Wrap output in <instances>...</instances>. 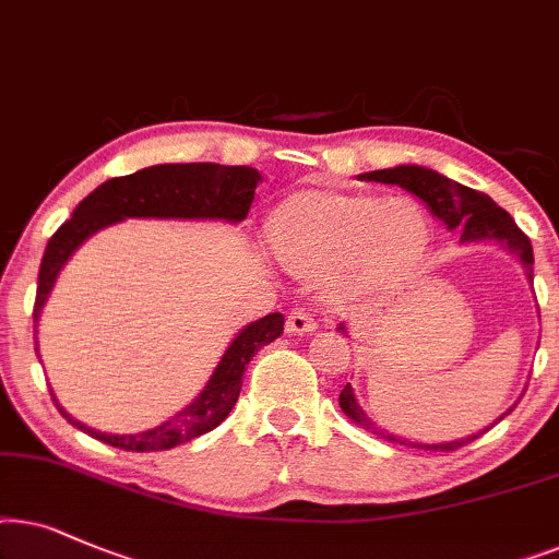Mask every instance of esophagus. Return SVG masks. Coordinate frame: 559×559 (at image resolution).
I'll use <instances>...</instances> for the list:
<instances>
[{
  "instance_id": "1",
  "label": "esophagus",
  "mask_w": 559,
  "mask_h": 559,
  "mask_svg": "<svg viewBox=\"0 0 559 559\" xmlns=\"http://www.w3.org/2000/svg\"><path fill=\"white\" fill-rule=\"evenodd\" d=\"M286 332L288 334H314L317 322L311 317L309 309H294L286 319Z\"/></svg>"
}]
</instances>
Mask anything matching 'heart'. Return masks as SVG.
I'll return each mask as SVG.
<instances>
[{
    "instance_id": "obj_1",
    "label": "heart",
    "mask_w": 559,
    "mask_h": 559,
    "mask_svg": "<svg viewBox=\"0 0 559 559\" xmlns=\"http://www.w3.org/2000/svg\"><path fill=\"white\" fill-rule=\"evenodd\" d=\"M271 245L296 273H332L342 294H360L408 271L427 248L429 227L408 199L309 191L273 212Z\"/></svg>"
}]
</instances>
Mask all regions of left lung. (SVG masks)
<instances>
[{
  "label": "left lung",
  "instance_id": "1",
  "mask_svg": "<svg viewBox=\"0 0 559 559\" xmlns=\"http://www.w3.org/2000/svg\"><path fill=\"white\" fill-rule=\"evenodd\" d=\"M360 181H378V183H396L401 189H406L408 193H414L416 199H421L427 204V210L431 212V217H437L442 222L444 227L457 229L460 233V242L463 245H480V242H498L503 250H509L511 255H516L519 263H522L526 278L532 284V275H534V252H532V242L522 229L516 227V222L511 219V214L501 210L488 193L467 189V186L452 181V178L437 174V170L424 168V166H393V168H383V170H370V174H360L357 176ZM337 330L349 337L347 326L340 324ZM519 404V401H516ZM516 404L506 408V412L498 416L496 421H501L503 416H509ZM340 408L345 412L349 419H353L357 427L373 431V435L383 437L385 442H396V444H406V448L414 450H435V452H452L463 444L478 440L480 435L493 427L480 429L478 435L463 437V440H452V442H412L406 437L393 435L389 429H381L378 424L370 419V416L362 412V406L357 404L353 385H345L340 393Z\"/></svg>",
  "mask_w": 559,
  "mask_h": 559
}]
</instances>
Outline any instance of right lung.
I'll list each match as a JSON object with an SVG mask.
<instances>
[{"label": "right lung", "mask_w": 559, "mask_h": 559, "mask_svg": "<svg viewBox=\"0 0 559 559\" xmlns=\"http://www.w3.org/2000/svg\"><path fill=\"white\" fill-rule=\"evenodd\" d=\"M263 181L255 168L250 166H219V163H163L138 170V174L119 176L104 181L73 210L71 219L58 227L50 237L46 255H43L40 273H37V296H35V353L37 347V319L46 307L50 292H53L58 273L69 263L73 252L84 245L88 237L99 229L117 225V222L140 217V219H225L242 222L248 217L252 199H255L258 183ZM284 334V314L273 311L258 322H250L222 355L219 366L197 399L181 412H176L158 427L138 431V435H107V431L86 427L84 421L73 419L66 408L53 404L61 416L73 427L86 431L88 437L111 448L128 452H158L170 450L178 444L197 440L214 427H219L233 412L242 389V376L252 355L260 347Z\"/></svg>", "instance_id": "right-lung-1"}]
</instances>
